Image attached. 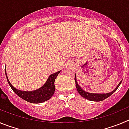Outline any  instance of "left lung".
Returning a JSON list of instances; mask_svg holds the SVG:
<instances>
[{
	"instance_id": "obj_1",
	"label": "left lung",
	"mask_w": 129,
	"mask_h": 129,
	"mask_svg": "<svg viewBox=\"0 0 129 129\" xmlns=\"http://www.w3.org/2000/svg\"><path fill=\"white\" fill-rule=\"evenodd\" d=\"M75 81H76V88L77 90V92H79V94H80L83 98L86 99L88 100H90V101H103V100H105L107 98H109V96L113 94L114 92L118 89L119 86L120 85L122 81H121L119 82V83L118 85V86H116V88L114 90L112 91V92H109V93H106V94H97V93H90V92H88L85 91L84 90L82 89V88L79 85H78V83L77 82V79H76V75L75 76Z\"/></svg>"
}]
</instances>
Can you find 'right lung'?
Returning a JSON list of instances; mask_svg holds the SVG:
<instances>
[{
    "label": "right lung",
    "mask_w": 129,
    "mask_h": 129,
    "mask_svg": "<svg viewBox=\"0 0 129 129\" xmlns=\"http://www.w3.org/2000/svg\"><path fill=\"white\" fill-rule=\"evenodd\" d=\"M61 71V70H60V71H58L54 74H51L46 80V83H44V85H43V86H42L38 89L33 91H23L15 88L9 81L6 70L5 73L7 80H8L10 87L17 95L29 103H41L50 100L53 95L55 92V79Z\"/></svg>",
    "instance_id": "obj_1"
}]
</instances>
